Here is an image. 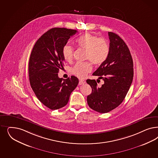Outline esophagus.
<instances>
[{
  "instance_id": "34e87169",
  "label": "esophagus",
  "mask_w": 158,
  "mask_h": 158,
  "mask_svg": "<svg viewBox=\"0 0 158 158\" xmlns=\"http://www.w3.org/2000/svg\"><path fill=\"white\" fill-rule=\"evenodd\" d=\"M84 83H85V80H80V81H79V85H82V84H84Z\"/></svg>"
}]
</instances>
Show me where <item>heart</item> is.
Returning a JSON list of instances; mask_svg holds the SVG:
<instances>
[{
  "instance_id": "1",
  "label": "heart",
  "mask_w": 158,
  "mask_h": 158,
  "mask_svg": "<svg viewBox=\"0 0 158 158\" xmlns=\"http://www.w3.org/2000/svg\"><path fill=\"white\" fill-rule=\"evenodd\" d=\"M77 44L81 48L86 50L85 58L96 65H100L106 60L110 48L107 41L103 38H98L90 33H85L76 40ZM74 48L69 45L64 46L63 56L67 61H71L73 57ZM92 69L89 61L78 62L71 69L72 73L80 78H84Z\"/></svg>"
}]
</instances>
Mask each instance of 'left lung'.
<instances>
[{
    "label": "left lung",
    "instance_id": "8db88e82",
    "mask_svg": "<svg viewBox=\"0 0 158 158\" xmlns=\"http://www.w3.org/2000/svg\"><path fill=\"white\" fill-rule=\"evenodd\" d=\"M109 53L106 60L92 75L102 79L104 84L98 87L95 80H87L92 93L87 103L92 109L101 113L110 112L118 106L124 99L131 85L133 61L130 50L122 39L115 33L108 32Z\"/></svg>",
    "mask_w": 158,
    "mask_h": 158
}]
</instances>
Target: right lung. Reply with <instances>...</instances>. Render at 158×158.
Returning <instances> with one entry per match:
<instances>
[{
    "label": "right lung",
    "instance_id": "add662e5",
    "mask_svg": "<svg viewBox=\"0 0 158 158\" xmlns=\"http://www.w3.org/2000/svg\"><path fill=\"white\" fill-rule=\"evenodd\" d=\"M77 32L65 28H52L37 40L31 53L28 64L31 87L40 101L51 110L66 106L78 84L76 77L64 80L57 74L63 67V48Z\"/></svg>",
    "mask_w": 158,
    "mask_h": 158
}]
</instances>
